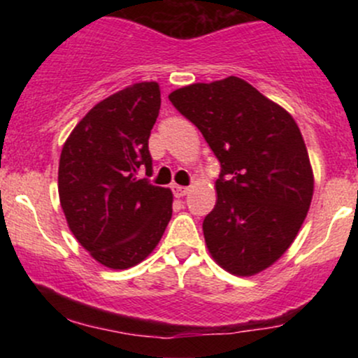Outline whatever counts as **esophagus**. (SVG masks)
I'll list each match as a JSON object with an SVG mask.
<instances>
[{"mask_svg":"<svg viewBox=\"0 0 358 358\" xmlns=\"http://www.w3.org/2000/svg\"><path fill=\"white\" fill-rule=\"evenodd\" d=\"M171 190H173V195L176 196V199H182V196H185L188 192H190V188L182 187V185H173V187H171Z\"/></svg>","mask_w":358,"mask_h":358,"instance_id":"obj_1","label":"esophagus"}]
</instances>
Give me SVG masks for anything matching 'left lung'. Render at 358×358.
Instances as JSON below:
<instances>
[{
  "mask_svg": "<svg viewBox=\"0 0 358 358\" xmlns=\"http://www.w3.org/2000/svg\"><path fill=\"white\" fill-rule=\"evenodd\" d=\"M220 162L203 237L217 264L254 276L293 244L313 199V170L293 116L239 77L168 96Z\"/></svg>",
  "mask_w": 358,
  "mask_h": 358,
  "instance_id": "8db88e82",
  "label": "left lung"
}]
</instances>
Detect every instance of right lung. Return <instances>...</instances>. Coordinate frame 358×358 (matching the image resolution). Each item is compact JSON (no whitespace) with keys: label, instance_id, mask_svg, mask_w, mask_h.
I'll list each match as a JSON object with an SVG mask.
<instances>
[{"label":"right lung","instance_id":"1","mask_svg":"<svg viewBox=\"0 0 358 358\" xmlns=\"http://www.w3.org/2000/svg\"><path fill=\"white\" fill-rule=\"evenodd\" d=\"M159 106L156 82L129 85L94 106L62 148V210L82 248L106 268L146 259L171 219L170 188L138 176L153 171L148 139Z\"/></svg>","mask_w":358,"mask_h":358}]
</instances>
